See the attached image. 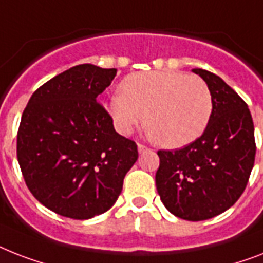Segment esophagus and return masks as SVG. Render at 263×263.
Listing matches in <instances>:
<instances>
[{
    "instance_id": "34e87169",
    "label": "esophagus",
    "mask_w": 263,
    "mask_h": 263,
    "mask_svg": "<svg viewBox=\"0 0 263 263\" xmlns=\"http://www.w3.org/2000/svg\"><path fill=\"white\" fill-rule=\"evenodd\" d=\"M148 150H150V148H148V147L144 146V144H140V143H139V144H138V151H139V154L146 153V151H148Z\"/></svg>"
}]
</instances>
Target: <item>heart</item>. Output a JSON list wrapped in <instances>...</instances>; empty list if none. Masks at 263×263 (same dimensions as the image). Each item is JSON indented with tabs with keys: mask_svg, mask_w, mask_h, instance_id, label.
<instances>
[{
	"mask_svg": "<svg viewBox=\"0 0 263 263\" xmlns=\"http://www.w3.org/2000/svg\"><path fill=\"white\" fill-rule=\"evenodd\" d=\"M120 89L108 100L106 109L123 135H129L146 119L153 138L177 148L200 138L212 117L208 85L185 72H135L124 78Z\"/></svg>",
	"mask_w": 263,
	"mask_h": 263,
	"instance_id": "heart-1",
	"label": "heart"
}]
</instances>
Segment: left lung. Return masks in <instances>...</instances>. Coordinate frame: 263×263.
I'll return each instance as SVG.
<instances>
[{
	"instance_id": "left-lung-1",
	"label": "left lung",
	"mask_w": 263,
	"mask_h": 263,
	"mask_svg": "<svg viewBox=\"0 0 263 263\" xmlns=\"http://www.w3.org/2000/svg\"><path fill=\"white\" fill-rule=\"evenodd\" d=\"M208 85L213 112L200 138L183 148L158 151L155 174L163 205L183 220L200 221L231 208L246 189L255 161L249 106L220 77L193 69Z\"/></svg>"
}]
</instances>
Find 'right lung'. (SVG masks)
<instances>
[{"instance_id": "add662e5", "label": "right lung", "mask_w": 263, "mask_h": 263, "mask_svg": "<svg viewBox=\"0 0 263 263\" xmlns=\"http://www.w3.org/2000/svg\"><path fill=\"white\" fill-rule=\"evenodd\" d=\"M116 69L78 65L32 95L17 132V159L28 189L61 216L85 220L116 202L138 146L119 135L98 96Z\"/></svg>"}]
</instances>
